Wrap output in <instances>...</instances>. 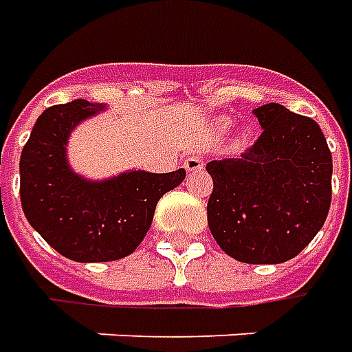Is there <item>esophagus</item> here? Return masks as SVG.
<instances>
[{"label": "esophagus", "instance_id": "34e87169", "mask_svg": "<svg viewBox=\"0 0 352 352\" xmlns=\"http://www.w3.org/2000/svg\"><path fill=\"white\" fill-rule=\"evenodd\" d=\"M184 169H186L188 173L200 171V169H204V158H201L200 154H190L188 158L184 160Z\"/></svg>", "mask_w": 352, "mask_h": 352}]
</instances>
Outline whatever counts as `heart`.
Here are the masks:
<instances>
[{
	"instance_id": "1",
	"label": "heart",
	"mask_w": 352,
	"mask_h": 352,
	"mask_svg": "<svg viewBox=\"0 0 352 352\" xmlns=\"http://www.w3.org/2000/svg\"><path fill=\"white\" fill-rule=\"evenodd\" d=\"M230 124H232V120H230V118H219L217 120L219 129H227V127H230Z\"/></svg>"
}]
</instances>
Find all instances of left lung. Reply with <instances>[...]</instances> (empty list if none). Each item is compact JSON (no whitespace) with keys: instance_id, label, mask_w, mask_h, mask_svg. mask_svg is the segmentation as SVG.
Masks as SVG:
<instances>
[{"instance_id":"obj_1","label":"left lung","mask_w":352,"mask_h":352,"mask_svg":"<svg viewBox=\"0 0 352 352\" xmlns=\"http://www.w3.org/2000/svg\"><path fill=\"white\" fill-rule=\"evenodd\" d=\"M261 137L240 158L210 162L208 225L236 261L294 259L324 227L331 204V152L318 124L278 102L253 108Z\"/></svg>"}]
</instances>
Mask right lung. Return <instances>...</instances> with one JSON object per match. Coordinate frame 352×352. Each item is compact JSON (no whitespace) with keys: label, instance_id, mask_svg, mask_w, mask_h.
Returning a JSON list of instances; mask_svg holds the SVG:
<instances>
[{"label":"right lung","instance_id":"right-lung-1","mask_svg":"<svg viewBox=\"0 0 352 352\" xmlns=\"http://www.w3.org/2000/svg\"><path fill=\"white\" fill-rule=\"evenodd\" d=\"M107 108L83 99L47 108L21 154L24 215L53 250L78 263L131 255L151 228L160 198L186 177L183 168L171 173L127 169L104 179L74 171L70 135Z\"/></svg>","mask_w":352,"mask_h":352}]
</instances>
